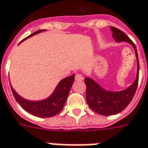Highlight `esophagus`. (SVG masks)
<instances>
[{
	"instance_id": "esophagus-1",
	"label": "esophagus",
	"mask_w": 148,
	"mask_h": 148,
	"mask_svg": "<svg viewBox=\"0 0 148 148\" xmlns=\"http://www.w3.org/2000/svg\"><path fill=\"white\" fill-rule=\"evenodd\" d=\"M75 79L77 80V81H80V80H83L84 79V76L81 75V74H76V76H75Z\"/></svg>"
}]
</instances>
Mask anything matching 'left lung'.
Segmentation results:
<instances>
[{"mask_svg": "<svg viewBox=\"0 0 148 148\" xmlns=\"http://www.w3.org/2000/svg\"><path fill=\"white\" fill-rule=\"evenodd\" d=\"M113 38L117 42L126 41L133 46L137 59V75L136 80L129 88L119 92H110L101 88L92 79L87 77L84 79L86 84V100L92 109L103 116H112L118 114L125 109L133 99L139 82V64L138 53L135 44L121 30L115 27H110Z\"/></svg>", "mask_w": 148, "mask_h": 148, "instance_id": "left-lung-1", "label": "left lung"}]
</instances>
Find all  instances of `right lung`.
Masks as SVG:
<instances>
[{"label":"right lung","mask_w":148,"mask_h":148,"mask_svg":"<svg viewBox=\"0 0 148 148\" xmlns=\"http://www.w3.org/2000/svg\"><path fill=\"white\" fill-rule=\"evenodd\" d=\"M42 31H45V29L33 32L32 34L26 37L25 39L31 37L33 35H36V33H39ZM74 77H75V74L60 80L52 95L49 96V98L40 100V101H30V100H27L22 98L21 96H19L18 94L16 92V91L12 86H11V90L16 100L21 106L22 108H24L26 112H28L31 115L35 116L48 118V117L56 116L63 109L66 102V99L69 96L70 89L74 82Z\"/></svg>","instance_id":"add662e5"}]
</instances>
